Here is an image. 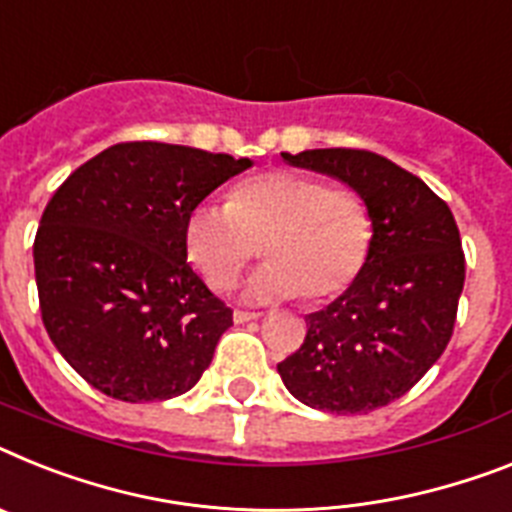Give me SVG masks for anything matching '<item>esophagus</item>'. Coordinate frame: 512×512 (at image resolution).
<instances>
[{
	"label": "esophagus",
	"instance_id": "1",
	"mask_svg": "<svg viewBox=\"0 0 512 512\" xmlns=\"http://www.w3.org/2000/svg\"><path fill=\"white\" fill-rule=\"evenodd\" d=\"M257 317H260V312H247V309H236L234 312V322H239V325H242V322L257 320Z\"/></svg>",
	"mask_w": 512,
	"mask_h": 512
}]
</instances>
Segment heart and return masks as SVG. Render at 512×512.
Listing matches in <instances>:
<instances>
[{
  "label": "heart",
  "mask_w": 512,
  "mask_h": 512,
  "mask_svg": "<svg viewBox=\"0 0 512 512\" xmlns=\"http://www.w3.org/2000/svg\"><path fill=\"white\" fill-rule=\"evenodd\" d=\"M263 239L268 263L244 286L249 302H281L302 294L325 302L362 273L372 247V216L351 187L320 176L273 169L247 176L229 203H203L184 221V252L210 289H229Z\"/></svg>",
  "instance_id": "heart-1"
}]
</instances>
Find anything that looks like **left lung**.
Instances as JSON below:
<instances>
[{
    "mask_svg": "<svg viewBox=\"0 0 512 512\" xmlns=\"http://www.w3.org/2000/svg\"><path fill=\"white\" fill-rule=\"evenodd\" d=\"M281 156L359 192L372 216V247L349 289L304 317V343L278 375L309 409L367 414L409 393L448 346L466 278L461 234L445 200L377 153Z\"/></svg>",
    "mask_w": 512,
    "mask_h": 512,
    "instance_id": "8db88e82",
    "label": "left lung"
}]
</instances>
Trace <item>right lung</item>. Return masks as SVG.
<instances>
[{
	"label": "right lung",
	"mask_w": 512,
	"mask_h": 512,
	"mask_svg": "<svg viewBox=\"0 0 512 512\" xmlns=\"http://www.w3.org/2000/svg\"><path fill=\"white\" fill-rule=\"evenodd\" d=\"M249 158L117 143L72 171L36 242L44 328L77 375L117 401H166L208 369L231 309L187 263L184 221Z\"/></svg>",
	"instance_id": "obj_1"
}]
</instances>
